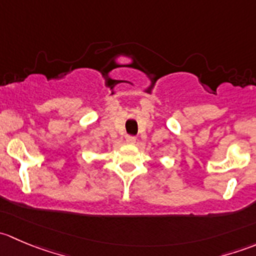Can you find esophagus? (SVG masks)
I'll use <instances>...</instances> for the list:
<instances>
[{
	"label": "esophagus",
	"instance_id": "1",
	"mask_svg": "<svg viewBox=\"0 0 256 256\" xmlns=\"http://www.w3.org/2000/svg\"><path fill=\"white\" fill-rule=\"evenodd\" d=\"M126 142L128 144H135L136 142V138L132 135H128L126 136Z\"/></svg>",
	"mask_w": 256,
	"mask_h": 256
}]
</instances>
